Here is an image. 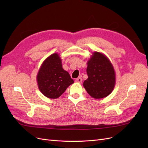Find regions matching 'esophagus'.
Instances as JSON below:
<instances>
[{"label": "esophagus", "instance_id": "esophagus-1", "mask_svg": "<svg viewBox=\"0 0 148 148\" xmlns=\"http://www.w3.org/2000/svg\"><path fill=\"white\" fill-rule=\"evenodd\" d=\"M75 82L77 83H82V78H78L75 79Z\"/></svg>", "mask_w": 148, "mask_h": 148}]
</instances>
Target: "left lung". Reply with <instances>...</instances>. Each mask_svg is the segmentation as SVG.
<instances>
[{"instance_id": "8db88e82", "label": "left lung", "mask_w": 148, "mask_h": 148, "mask_svg": "<svg viewBox=\"0 0 148 148\" xmlns=\"http://www.w3.org/2000/svg\"><path fill=\"white\" fill-rule=\"evenodd\" d=\"M88 79L83 83L87 92L95 99L107 97L112 92L115 84L114 67L105 55L95 52L88 61Z\"/></svg>"}]
</instances>
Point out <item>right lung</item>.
I'll use <instances>...</instances> for the list:
<instances>
[{
  "label": "right lung",
  "instance_id": "obj_1",
  "mask_svg": "<svg viewBox=\"0 0 148 148\" xmlns=\"http://www.w3.org/2000/svg\"><path fill=\"white\" fill-rule=\"evenodd\" d=\"M40 91L47 97L57 99L74 81L69 73L62 68V60L57 53L44 61L37 75Z\"/></svg>",
  "mask_w": 148,
  "mask_h": 148
}]
</instances>
